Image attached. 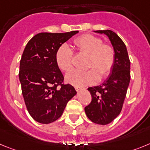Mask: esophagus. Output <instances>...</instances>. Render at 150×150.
<instances>
[{
  "mask_svg": "<svg viewBox=\"0 0 150 150\" xmlns=\"http://www.w3.org/2000/svg\"><path fill=\"white\" fill-rule=\"evenodd\" d=\"M75 90H76L77 91H80V90L82 89V88H79V87H75Z\"/></svg>",
  "mask_w": 150,
  "mask_h": 150,
  "instance_id": "obj_1",
  "label": "esophagus"
}]
</instances>
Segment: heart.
Returning <instances> with one entry per match:
<instances>
[{"mask_svg": "<svg viewBox=\"0 0 150 150\" xmlns=\"http://www.w3.org/2000/svg\"><path fill=\"white\" fill-rule=\"evenodd\" d=\"M100 38L93 35H84L74 41V45L80 52L89 55L85 71H71L66 75V82L77 87L91 85L99 79H105L115 65V53L110 44H103ZM73 53L67 45H62L56 53V62L59 69L69 71L72 68Z\"/></svg>", "mask_w": 150, "mask_h": 150, "instance_id": "heart-1", "label": "heart"}]
</instances>
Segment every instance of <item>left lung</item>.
<instances>
[{"mask_svg": "<svg viewBox=\"0 0 150 150\" xmlns=\"http://www.w3.org/2000/svg\"><path fill=\"white\" fill-rule=\"evenodd\" d=\"M109 38L115 53V61L111 74L102 84L88 88L92 97L84 108L88 118L93 123L105 125L120 114L131 79V62L125 44L111 30H98Z\"/></svg>", "mask_w": 150, "mask_h": 150, "instance_id": "obj_1", "label": "left lung"}]
</instances>
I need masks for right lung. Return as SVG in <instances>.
I'll use <instances>...</instances> for the list:
<instances>
[{
	"mask_svg": "<svg viewBox=\"0 0 150 150\" xmlns=\"http://www.w3.org/2000/svg\"><path fill=\"white\" fill-rule=\"evenodd\" d=\"M79 31L66 33L41 32L26 44L21 58L19 78L30 115L41 124L55 122L67 103L77 93L64 80L56 62V53L63 43Z\"/></svg>",
	"mask_w": 150,
	"mask_h": 150,
	"instance_id": "add662e5",
	"label": "right lung"
}]
</instances>
